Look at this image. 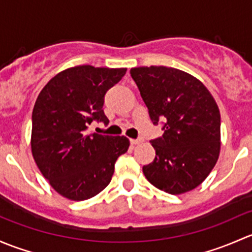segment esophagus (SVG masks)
Here are the masks:
<instances>
[{
  "label": "esophagus",
  "instance_id": "34e87169",
  "mask_svg": "<svg viewBox=\"0 0 252 252\" xmlns=\"http://www.w3.org/2000/svg\"><path fill=\"white\" fill-rule=\"evenodd\" d=\"M142 142H143V141H142V139H141V138H139V139H131V144H132V145H137V144H141V143H142Z\"/></svg>",
  "mask_w": 252,
  "mask_h": 252
}]
</instances>
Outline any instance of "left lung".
<instances>
[{"instance_id":"obj_1","label":"left lung","mask_w":252,"mask_h":252,"mask_svg":"<svg viewBox=\"0 0 252 252\" xmlns=\"http://www.w3.org/2000/svg\"><path fill=\"white\" fill-rule=\"evenodd\" d=\"M153 123L165 121L161 138L152 141L157 155L143 166L148 181L160 190L180 195L204 182L221 150V115L200 80L180 69H131Z\"/></svg>"}]
</instances>
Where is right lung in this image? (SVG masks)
<instances>
[{"mask_svg": "<svg viewBox=\"0 0 252 252\" xmlns=\"http://www.w3.org/2000/svg\"><path fill=\"white\" fill-rule=\"evenodd\" d=\"M126 68L76 65L58 72L41 90L32 110L31 153L43 177L64 198L87 200L110 183L115 161L129 147L124 136L88 132L108 124L104 94Z\"/></svg>", "mask_w": 252, "mask_h": 252, "instance_id": "1", "label": "right lung"}]
</instances>
